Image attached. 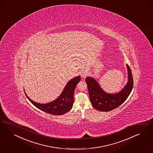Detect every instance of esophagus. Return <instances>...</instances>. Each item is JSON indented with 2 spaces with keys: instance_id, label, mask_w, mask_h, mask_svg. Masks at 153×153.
<instances>
[{
  "instance_id": "1",
  "label": "esophagus",
  "mask_w": 153,
  "mask_h": 153,
  "mask_svg": "<svg viewBox=\"0 0 153 153\" xmlns=\"http://www.w3.org/2000/svg\"><path fill=\"white\" fill-rule=\"evenodd\" d=\"M88 73L86 71H83V72L81 73V77H82V78H85V77L88 76Z\"/></svg>"
}]
</instances>
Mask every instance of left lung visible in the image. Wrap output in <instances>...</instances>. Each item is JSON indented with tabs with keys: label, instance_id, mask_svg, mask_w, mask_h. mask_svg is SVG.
<instances>
[{
	"label": "left lung",
	"instance_id": "1",
	"mask_svg": "<svg viewBox=\"0 0 153 153\" xmlns=\"http://www.w3.org/2000/svg\"><path fill=\"white\" fill-rule=\"evenodd\" d=\"M126 65L128 71V82L119 93H106L102 89L97 80L91 77L86 78L85 81L88 88L90 100L94 108L99 111H111L125 102L130 95L134 86L131 70L128 65Z\"/></svg>",
	"mask_w": 153,
	"mask_h": 153
}]
</instances>
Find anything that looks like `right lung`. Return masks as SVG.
I'll return each mask as SVG.
<instances>
[{
    "label": "right lung",
    "mask_w": 153,
    "mask_h": 153,
    "mask_svg": "<svg viewBox=\"0 0 153 153\" xmlns=\"http://www.w3.org/2000/svg\"><path fill=\"white\" fill-rule=\"evenodd\" d=\"M80 80L81 77L79 76L70 80L59 97L55 100L46 104H40L33 101L27 95L25 89L24 91L29 101L38 109L49 114L59 116L64 114L71 109L74 102V89Z\"/></svg>",
    "instance_id": "1"
}]
</instances>
